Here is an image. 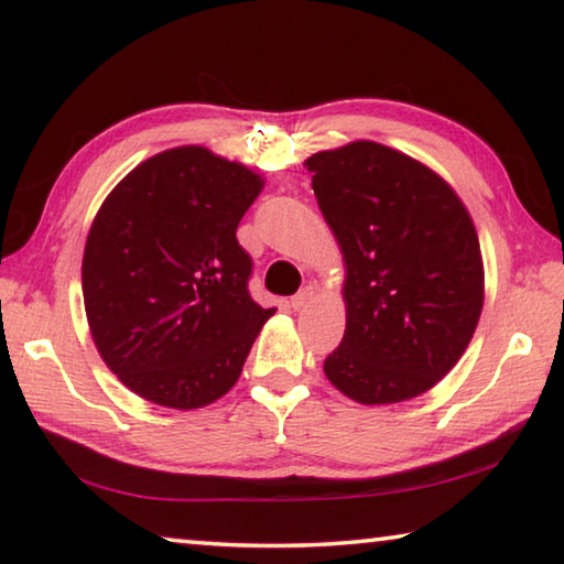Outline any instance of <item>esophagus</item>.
Instances as JSON below:
<instances>
[{
  "instance_id": "esophagus-1",
  "label": "esophagus",
  "mask_w": 564,
  "mask_h": 564,
  "mask_svg": "<svg viewBox=\"0 0 564 564\" xmlns=\"http://www.w3.org/2000/svg\"><path fill=\"white\" fill-rule=\"evenodd\" d=\"M313 301V289L311 285H305V289H301L299 293L293 295L291 299V308L293 311H301V308H305V305H308Z\"/></svg>"
}]
</instances>
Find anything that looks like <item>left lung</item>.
<instances>
[{"instance_id": "1", "label": "left lung", "mask_w": 564, "mask_h": 564, "mask_svg": "<svg viewBox=\"0 0 564 564\" xmlns=\"http://www.w3.org/2000/svg\"><path fill=\"white\" fill-rule=\"evenodd\" d=\"M305 166L346 261V333L323 370L362 405L425 393L460 360L482 311L470 214L435 171L376 141Z\"/></svg>"}]
</instances>
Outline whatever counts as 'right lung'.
<instances>
[{
  "label": "right lung",
  "mask_w": 564,
  "mask_h": 564,
  "mask_svg": "<svg viewBox=\"0 0 564 564\" xmlns=\"http://www.w3.org/2000/svg\"><path fill=\"white\" fill-rule=\"evenodd\" d=\"M263 178L204 147L147 159L101 204L82 261L99 356L133 393L194 410L241 376L275 308L248 293L253 261L236 238Z\"/></svg>",
  "instance_id": "add662e5"
}]
</instances>
